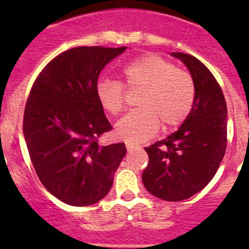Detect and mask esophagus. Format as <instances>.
Listing matches in <instances>:
<instances>
[{"label":"esophagus","mask_w":249,"mask_h":249,"mask_svg":"<svg viewBox=\"0 0 249 249\" xmlns=\"http://www.w3.org/2000/svg\"><path fill=\"white\" fill-rule=\"evenodd\" d=\"M137 148H140L139 145L136 144H132V143H126V149H127V153H132L135 149H137Z\"/></svg>","instance_id":"1"}]
</instances>
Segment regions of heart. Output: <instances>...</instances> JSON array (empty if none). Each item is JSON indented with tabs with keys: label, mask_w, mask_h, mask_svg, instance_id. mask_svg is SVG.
<instances>
[{
	"label": "heart",
	"mask_w": 249,
	"mask_h": 249,
	"mask_svg": "<svg viewBox=\"0 0 249 249\" xmlns=\"http://www.w3.org/2000/svg\"><path fill=\"white\" fill-rule=\"evenodd\" d=\"M124 83L109 78L97 82L96 96L109 114L124 109L125 87L140 90L139 109L125 115L115 126V134L127 143L152 139L162 126L172 131L185 122L194 107L195 82L190 72L155 54L143 55L124 67Z\"/></svg>",
	"instance_id": "1"
}]
</instances>
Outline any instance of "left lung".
I'll list each match as a JSON object with an SVG mask.
<instances>
[{
	"label": "left lung",
	"instance_id": "1",
	"mask_svg": "<svg viewBox=\"0 0 249 249\" xmlns=\"http://www.w3.org/2000/svg\"><path fill=\"white\" fill-rule=\"evenodd\" d=\"M189 69L195 102L175 134L145 147L149 162L142 173L145 189L166 201H182L211 182L227 150L228 110L222 88L195 56L172 53Z\"/></svg>",
	"mask_w": 249,
	"mask_h": 249
}]
</instances>
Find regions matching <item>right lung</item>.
Segmentation results:
<instances>
[{
  "label": "right lung",
  "mask_w": 249,
  "mask_h": 249,
  "mask_svg": "<svg viewBox=\"0 0 249 249\" xmlns=\"http://www.w3.org/2000/svg\"><path fill=\"white\" fill-rule=\"evenodd\" d=\"M126 48L77 47L55 56L34 82L24 136L42 184L62 202L94 205L113 184L125 143L101 147L112 130L96 96L100 72Z\"/></svg>",
  "instance_id": "1"
}]
</instances>
